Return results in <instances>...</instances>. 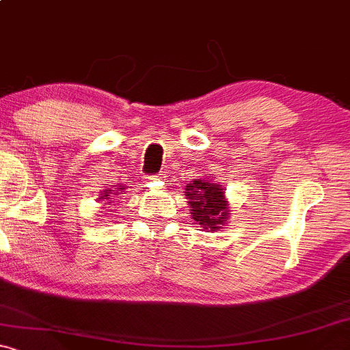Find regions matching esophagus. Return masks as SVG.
I'll use <instances>...</instances> for the list:
<instances>
[{"mask_svg": "<svg viewBox=\"0 0 350 350\" xmlns=\"http://www.w3.org/2000/svg\"><path fill=\"white\" fill-rule=\"evenodd\" d=\"M156 180H159V176H150V178H146V180H144V186L150 187L152 183H156Z\"/></svg>", "mask_w": 350, "mask_h": 350, "instance_id": "esophagus-1", "label": "esophagus"}]
</instances>
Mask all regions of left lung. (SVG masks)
<instances>
[{
    "instance_id": "obj_1",
    "label": "left lung",
    "mask_w": 350,
    "mask_h": 350,
    "mask_svg": "<svg viewBox=\"0 0 350 350\" xmlns=\"http://www.w3.org/2000/svg\"><path fill=\"white\" fill-rule=\"evenodd\" d=\"M184 196L189 199L192 219L199 222L204 230L215 232L220 226L227 224L228 202L222 184L208 179H194L186 186Z\"/></svg>"
}]
</instances>
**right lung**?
Segmentation results:
<instances>
[{"mask_svg": "<svg viewBox=\"0 0 350 350\" xmlns=\"http://www.w3.org/2000/svg\"><path fill=\"white\" fill-rule=\"evenodd\" d=\"M123 192H124V186H122V184H116L113 189H105L103 192H100V200H105L107 206H110L111 199H115L116 196L123 194Z\"/></svg>", "mask_w": 350, "mask_h": 350, "instance_id": "right-lung-1", "label": "right lung"}]
</instances>
